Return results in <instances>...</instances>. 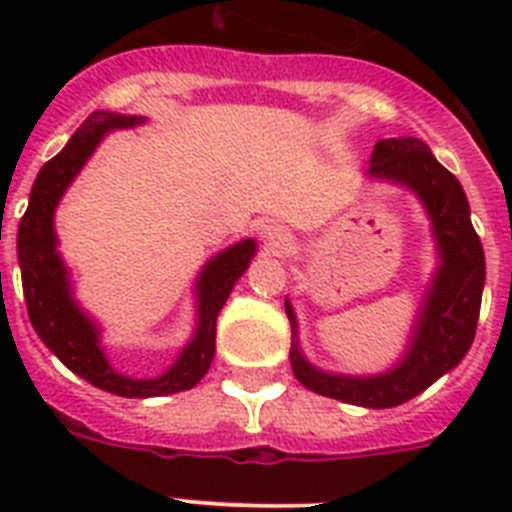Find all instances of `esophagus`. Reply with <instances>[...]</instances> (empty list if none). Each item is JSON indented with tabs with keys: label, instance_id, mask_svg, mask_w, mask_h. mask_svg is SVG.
Segmentation results:
<instances>
[{
	"label": "esophagus",
	"instance_id": "1",
	"mask_svg": "<svg viewBox=\"0 0 512 512\" xmlns=\"http://www.w3.org/2000/svg\"><path fill=\"white\" fill-rule=\"evenodd\" d=\"M264 238L269 241V246L277 248V251H284V248L289 246V235L284 233L282 228H277V225H269V228L264 230Z\"/></svg>",
	"mask_w": 512,
	"mask_h": 512
}]
</instances>
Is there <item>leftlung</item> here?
<instances>
[{
	"label": "left lung",
	"mask_w": 512,
	"mask_h": 512,
	"mask_svg": "<svg viewBox=\"0 0 512 512\" xmlns=\"http://www.w3.org/2000/svg\"><path fill=\"white\" fill-rule=\"evenodd\" d=\"M366 176L410 189L431 220L436 238V274L420 302L402 359L387 372L369 377L323 372L300 351L292 302L284 300V310L292 325L289 361L302 387L348 405L382 410L413 400L467 356L485 289V251L474 233L467 194L459 179L438 164L423 140L413 135L379 140Z\"/></svg>",
	"instance_id": "left-lung-1"
}]
</instances>
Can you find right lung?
I'll return each instance as SVG.
<instances>
[{"instance_id": "add662e5", "label": "right lung", "mask_w": 512, "mask_h": 512, "mask_svg": "<svg viewBox=\"0 0 512 512\" xmlns=\"http://www.w3.org/2000/svg\"><path fill=\"white\" fill-rule=\"evenodd\" d=\"M146 117L117 115V112H92L81 128L71 135L58 156H53L38 171L30 202L17 228V261L22 271L27 315L40 341L51 348L63 366L87 379L89 384L120 397H164L174 392L192 390L207 374L215 356L217 312L233 292L235 282L243 277L251 259L256 256V241L235 243L217 256H212L194 282L197 297V325L182 354L164 374L151 379H133L115 372L102 346V330L92 315L76 302L71 287L69 266L58 253L56 207L63 192L71 187L81 166L97 151L102 138L117 128H135Z\"/></svg>"}]
</instances>
